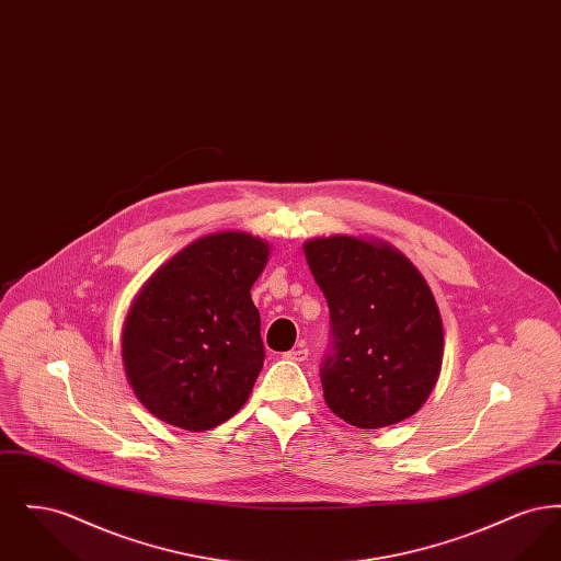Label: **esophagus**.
I'll list each match as a JSON object with an SVG mask.
<instances>
[{"label":"esophagus","instance_id":"1","mask_svg":"<svg viewBox=\"0 0 561 561\" xmlns=\"http://www.w3.org/2000/svg\"><path fill=\"white\" fill-rule=\"evenodd\" d=\"M309 357V348L298 347L284 353V359H290V362H305Z\"/></svg>","mask_w":561,"mask_h":561}]
</instances>
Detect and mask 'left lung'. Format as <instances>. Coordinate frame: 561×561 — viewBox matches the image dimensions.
<instances>
[{"label": "left lung", "instance_id": "left-lung-1", "mask_svg": "<svg viewBox=\"0 0 561 561\" xmlns=\"http://www.w3.org/2000/svg\"><path fill=\"white\" fill-rule=\"evenodd\" d=\"M305 256L330 309L320 368L328 408L359 428L412 416L444 355L439 309L419 268L389 243L348 236L307 241Z\"/></svg>", "mask_w": 561, "mask_h": 561}]
</instances>
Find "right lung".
I'll return each mask as SVG.
<instances>
[{
  "mask_svg": "<svg viewBox=\"0 0 561 561\" xmlns=\"http://www.w3.org/2000/svg\"><path fill=\"white\" fill-rule=\"evenodd\" d=\"M268 245L225 231L191 243L145 284L122 336L133 391L160 421L208 431L231 419L263 370L250 290Z\"/></svg>",
  "mask_w": 561,
  "mask_h": 561,
  "instance_id": "add662e5",
  "label": "right lung"
}]
</instances>
